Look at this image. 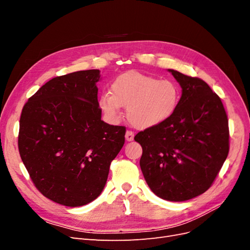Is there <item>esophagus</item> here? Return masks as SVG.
Segmentation results:
<instances>
[{
    "label": "esophagus",
    "mask_w": 250,
    "mask_h": 250,
    "mask_svg": "<svg viewBox=\"0 0 250 250\" xmlns=\"http://www.w3.org/2000/svg\"><path fill=\"white\" fill-rule=\"evenodd\" d=\"M133 138H134V133H133V131H131V130H127V131H126V134H125V139H126V141H127V142H131V141L133 140Z\"/></svg>",
    "instance_id": "1"
}]
</instances>
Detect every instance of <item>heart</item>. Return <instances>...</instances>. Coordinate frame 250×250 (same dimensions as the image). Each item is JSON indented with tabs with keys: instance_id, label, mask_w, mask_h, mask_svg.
<instances>
[{
	"instance_id": "obj_1",
	"label": "heart",
	"mask_w": 250,
	"mask_h": 250,
	"mask_svg": "<svg viewBox=\"0 0 250 250\" xmlns=\"http://www.w3.org/2000/svg\"><path fill=\"white\" fill-rule=\"evenodd\" d=\"M180 87L171 79L127 72L112 81L110 94L99 97L98 105L110 122L117 123L127 106V119L138 129H148L168 121L180 101Z\"/></svg>"
}]
</instances>
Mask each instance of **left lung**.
<instances>
[{
  "label": "left lung",
  "mask_w": 250,
  "mask_h": 250,
  "mask_svg": "<svg viewBox=\"0 0 250 250\" xmlns=\"http://www.w3.org/2000/svg\"><path fill=\"white\" fill-rule=\"evenodd\" d=\"M181 87L174 115L134 137L149 188L168 201H186L213 184L229 154V120L221 99L199 78L168 70Z\"/></svg>",
  "instance_id": "obj_1"
}]
</instances>
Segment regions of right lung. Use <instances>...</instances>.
Returning <instances> with one entry per match:
<instances>
[{
    "label": "right lung",
    "instance_id": "right-lung-1",
    "mask_svg": "<svg viewBox=\"0 0 250 250\" xmlns=\"http://www.w3.org/2000/svg\"><path fill=\"white\" fill-rule=\"evenodd\" d=\"M100 77L99 70H87L53 78L21 110V161L37 190L65 207L85 206L102 193L125 143L124 126L101 120Z\"/></svg>",
    "mask_w": 250,
    "mask_h": 250
}]
</instances>
